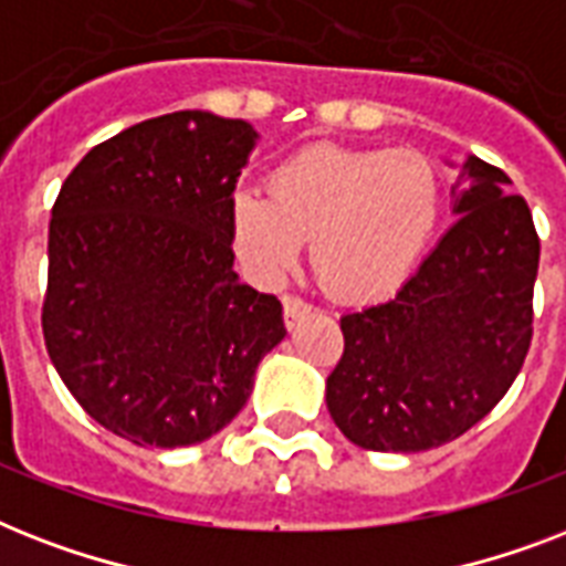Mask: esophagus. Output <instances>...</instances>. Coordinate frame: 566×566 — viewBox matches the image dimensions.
<instances>
[{"label": "esophagus", "mask_w": 566, "mask_h": 566, "mask_svg": "<svg viewBox=\"0 0 566 566\" xmlns=\"http://www.w3.org/2000/svg\"><path fill=\"white\" fill-rule=\"evenodd\" d=\"M282 305H284V323H287L291 328L296 326L305 314H311V302H305L302 296H293V293H284Z\"/></svg>", "instance_id": "obj_1"}]
</instances>
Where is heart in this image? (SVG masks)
Wrapping results in <instances>:
<instances>
[{
    "mask_svg": "<svg viewBox=\"0 0 566 566\" xmlns=\"http://www.w3.org/2000/svg\"><path fill=\"white\" fill-rule=\"evenodd\" d=\"M440 213V172L420 153L308 146L270 172V196L231 193V247L249 275L275 284L311 240L319 284L373 300L402 282Z\"/></svg>",
    "mask_w": 566,
    "mask_h": 566,
    "instance_id": "heart-1",
    "label": "heart"
}]
</instances>
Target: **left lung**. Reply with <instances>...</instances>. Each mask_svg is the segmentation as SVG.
<instances>
[{
    "instance_id": "8db88e82",
    "label": "left lung",
    "mask_w": 566,
    "mask_h": 566,
    "mask_svg": "<svg viewBox=\"0 0 566 566\" xmlns=\"http://www.w3.org/2000/svg\"><path fill=\"white\" fill-rule=\"evenodd\" d=\"M500 167L467 155L455 226L394 300L340 317L326 381L337 429L373 452H426L473 429L509 394L532 346L541 238Z\"/></svg>"
}]
</instances>
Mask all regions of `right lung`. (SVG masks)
Returning <instances> with one entry per match:
<instances>
[{"label": "right lung", "instance_id": "right-lung-1", "mask_svg": "<svg viewBox=\"0 0 566 566\" xmlns=\"http://www.w3.org/2000/svg\"><path fill=\"white\" fill-rule=\"evenodd\" d=\"M255 132L176 111L93 146L49 220L43 340L75 402L137 447L229 426L284 337L282 302L231 270L229 202Z\"/></svg>", "mask_w": 566, "mask_h": 566}]
</instances>
